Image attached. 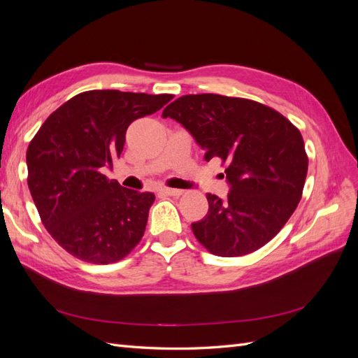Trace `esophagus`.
<instances>
[{
  "label": "esophagus",
  "instance_id": "34e87169",
  "mask_svg": "<svg viewBox=\"0 0 358 358\" xmlns=\"http://www.w3.org/2000/svg\"><path fill=\"white\" fill-rule=\"evenodd\" d=\"M161 194H164V196H170V197H179L183 194L182 189H173V188H162Z\"/></svg>",
  "mask_w": 358,
  "mask_h": 358
}]
</instances>
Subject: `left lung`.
<instances>
[{
	"label": "left lung",
	"instance_id": "left-lung-1",
	"mask_svg": "<svg viewBox=\"0 0 358 358\" xmlns=\"http://www.w3.org/2000/svg\"><path fill=\"white\" fill-rule=\"evenodd\" d=\"M162 117L185 127L206 161L220 158L231 185L225 200L206 196L208 213L191 224L196 239L220 257L251 254L272 241L305 187L308 155L299 128L266 104L220 94L182 95Z\"/></svg>",
	"mask_w": 358,
	"mask_h": 358
}]
</instances>
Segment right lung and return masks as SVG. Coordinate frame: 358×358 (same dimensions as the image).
Segmentation results:
<instances>
[{"label":"right lung","instance_id":"1","mask_svg":"<svg viewBox=\"0 0 358 358\" xmlns=\"http://www.w3.org/2000/svg\"><path fill=\"white\" fill-rule=\"evenodd\" d=\"M171 94L94 90L50 113L27 150L28 188L55 242L92 264L125 258L142 241L155 196L103 175L122 154L127 128Z\"/></svg>","mask_w":358,"mask_h":358}]
</instances>
